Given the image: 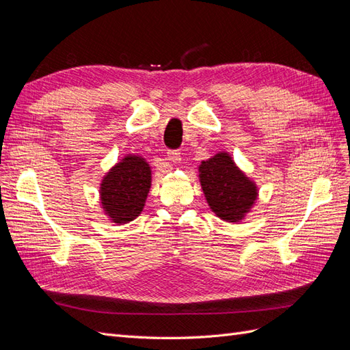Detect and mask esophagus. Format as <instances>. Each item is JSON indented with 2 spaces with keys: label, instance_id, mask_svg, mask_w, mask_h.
I'll return each mask as SVG.
<instances>
[{
  "label": "esophagus",
  "instance_id": "34e87169",
  "mask_svg": "<svg viewBox=\"0 0 350 350\" xmlns=\"http://www.w3.org/2000/svg\"><path fill=\"white\" fill-rule=\"evenodd\" d=\"M167 161L171 162L181 161V153H179V150H167Z\"/></svg>",
  "mask_w": 350,
  "mask_h": 350
}]
</instances>
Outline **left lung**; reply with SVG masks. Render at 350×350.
I'll return each mask as SVG.
<instances>
[{
	"label": "left lung",
	"mask_w": 350,
	"mask_h": 350,
	"mask_svg": "<svg viewBox=\"0 0 350 350\" xmlns=\"http://www.w3.org/2000/svg\"><path fill=\"white\" fill-rule=\"evenodd\" d=\"M200 183L210 208L226 221H239L257 198V187L226 153L200 165Z\"/></svg>",
	"instance_id": "1"
}]
</instances>
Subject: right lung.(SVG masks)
<instances>
[{
  "mask_svg": "<svg viewBox=\"0 0 350 350\" xmlns=\"http://www.w3.org/2000/svg\"><path fill=\"white\" fill-rule=\"evenodd\" d=\"M152 183L150 166L143 157L126 156L103 178L102 206L115 224H126L142 213Z\"/></svg>",
  "mask_w": 350,
  "mask_h": 350,
  "instance_id": "add662e5",
  "label": "right lung"
}]
</instances>
